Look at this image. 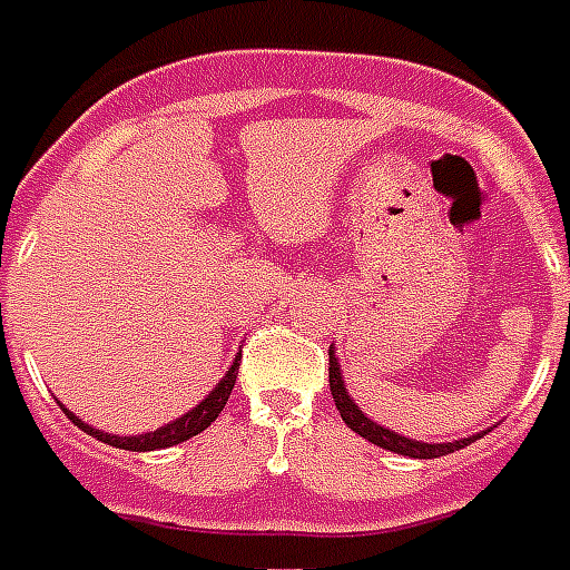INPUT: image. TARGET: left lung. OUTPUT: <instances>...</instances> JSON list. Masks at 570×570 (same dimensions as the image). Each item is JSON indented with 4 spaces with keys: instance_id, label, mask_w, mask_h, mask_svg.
I'll use <instances>...</instances> for the list:
<instances>
[{
    "instance_id": "1",
    "label": "left lung",
    "mask_w": 570,
    "mask_h": 570,
    "mask_svg": "<svg viewBox=\"0 0 570 570\" xmlns=\"http://www.w3.org/2000/svg\"><path fill=\"white\" fill-rule=\"evenodd\" d=\"M331 355V396H334V405H337L340 416H343V423L357 432L361 438H366L370 443L381 446V450H390V452H399V455H407V459H441V455H450V452L461 450V446H468L473 443L476 438L488 432H476L470 434V438H461V441H452V443H425V441H414V438H405V434L393 432L387 425H379L373 416H366L357 402L352 399L346 387V379H343V370H340V357H337V346L328 348Z\"/></svg>"
}]
</instances>
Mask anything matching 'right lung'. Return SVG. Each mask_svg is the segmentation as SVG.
<instances>
[{"instance_id": "1", "label": "right lung", "mask_w": 570, "mask_h": 570, "mask_svg": "<svg viewBox=\"0 0 570 570\" xmlns=\"http://www.w3.org/2000/svg\"><path fill=\"white\" fill-rule=\"evenodd\" d=\"M239 361H242V352H236V357H233V364L227 366V373L222 375V381H218V384H215V387L209 390V393H206V396L200 399L191 411H186V414L171 420V423L159 425L156 432H145V434L100 432V429H94V425H88L85 420H79L70 407L61 405V411H65V414L70 416L79 429H82V432H88L91 438H97V441L109 443V446H118V450H129V452L168 450V446H177V443L189 441V438L200 434L204 429H209L213 420H218V414H222L224 405H227V399H230L236 375H239Z\"/></svg>"}]
</instances>
